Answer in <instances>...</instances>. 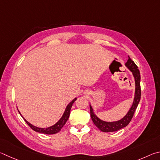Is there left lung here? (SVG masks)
I'll return each instance as SVG.
<instances>
[{"label": "left lung", "mask_w": 160, "mask_h": 160, "mask_svg": "<svg viewBox=\"0 0 160 160\" xmlns=\"http://www.w3.org/2000/svg\"><path fill=\"white\" fill-rule=\"evenodd\" d=\"M125 65L127 66V68L131 70L133 73V75L135 78L136 82V91H135V97H134V100L133 105L130 108L129 111L126 114V116L122 119L119 120L117 122H104L102 120L100 119L96 114L93 113V109L90 105V112H91V117L94 124L99 128L102 132H113V131H117L121 128H124L129 124L130 122L132 119L134 112L136 110L138 105L141 100V74L138 69V67H137L135 62L128 57V61L126 62Z\"/></svg>", "instance_id": "obj_1"}]
</instances>
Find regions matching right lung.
<instances>
[{"instance_id":"right-lung-1","label":"right lung","mask_w":160,"mask_h":160,"mask_svg":"<svg viewBox=\"0 0 160 160\" xmlns=\"http://www.w3.org/2000/svg\"><path fill=\"white\" fill-rule=\"evenodd\" d=\"M76 100H77V98H74L71 102L69 103V105L67 106L66 110H65V111H64V112L63 114L62 117H61V119L59 120V121L57 123H56L55 125H53L50 127L46 128L36 127H34V126H33L32 124H31L30 123L28 122L24 118V121L26 122L27 124L29 126L30 128H32V129H33V131H36V132L44 133V134H50H50L57 133L62 129V128L64 127V125L66 124L67 119H69V114H70V110H71V108L72 107L73 103ZM19 114H20V113H19Z\"/></svg>"}]
</instances>
